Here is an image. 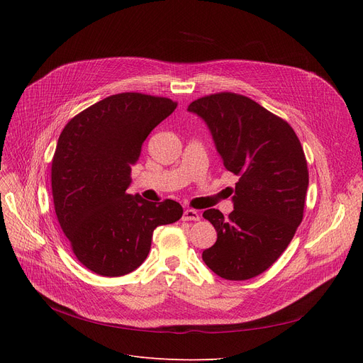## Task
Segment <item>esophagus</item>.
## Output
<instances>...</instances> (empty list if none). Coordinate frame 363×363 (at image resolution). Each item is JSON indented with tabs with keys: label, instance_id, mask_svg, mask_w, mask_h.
I'll use <instances>...</instances> for the list:
<instances>
[{
	"label": "esophagus",
	"instance_id": "34e87169",
	"mask_svg": "<svg viewBox=\"0 0 363 363\" xmlns=\"http://www.w3.org/2000/svg\"><path fill=\"white\" fill-rule=\"evenodd\" d=\"M184 220H199L200 219V213L197 211H193V208H186L182 216Z\"/></svg>",
	"mask_w": 363,
	"mask_h": 363
}]
</instances>
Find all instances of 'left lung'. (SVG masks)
Listing matches in <instances>:
<instances>
[{
    "label": "left lung",
    "instance_id": "1",
    "mask_svg": "<svg viewBox=\"0 0 363 363\" xmlns=\"http://www.w3.org/2000/svg\"><path fill=\"white\" fill-rule=\"evenodd\" d=\"M211 129L226 170L235 184L228 219L203 213L218 233L203 260L216 275L244 281L278 260L303 220L309 185L306 156L287 121L245 95L216 92L188 106Z\"/></svg>",
    "mask_w": 363,
    "mask_h": 363
}]
</instances>
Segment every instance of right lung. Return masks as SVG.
<instances>
[{
    "instance_id": "obj_1",
    "label": "right lung",
    "mask_w": 363,
    "mask_h": 363,
    "mask_svg": "<svg viewBox=\"0 0 363 363\" xmlns=\"http://www.w3.org/2000/svg\"><path fill=\"white\" fill-rule=\"evenodd\" d=\"M166 97L122 92L89 106L62 130L51 163L57 220L72 252L101 277H122L147 259L152 231L181 219L174 200L126 193L150 132L177 108Z\"/></svg>"
}]
</instances>
